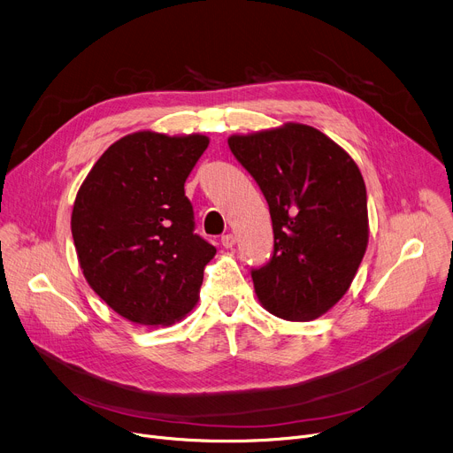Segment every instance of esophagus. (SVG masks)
Returning <instances> with one entry per match:
<instances>
[{
    "instance_id": "esophagus-1",
    "label": "esophagus",
    "mask_w": 453,
    "mask_h": 453,
    "mask_svg": "<svg viewBox=\"0 0 453 453\" xmlns=\"http://www.w3.org/2000/svg\"><path fill=\"white\" fill-rule=\"evenodd\" d=\"M222 245H224V248L226 250H233L234 248V242H236V238H234V234L233 233H227V234H224L222 236Z\"/></svg>"
}]
</instances>
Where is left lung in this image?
I'll return each instance as SVG.
<instances>
[{"label":"left lung","instance_id":"1","mask_svg":"<svg viewBox=\"0 0 453 453\" xmlns=\"http://www.w3.org/2000/svg\"><path fill=\"white\" fill-rule=\"evenodd\" d=\"M227 144L273 220V253L251 267L258 300L289 321L321 316L347 293L366 250V189L356 162L305 125L233 135Z\"/></svg>","mask_w":453,"mask_h":453}]
</instances>
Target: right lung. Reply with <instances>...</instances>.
I'll list each match as a JSON object with an SVG mask.
<instances>
[{
    "label": "right lung",
    "mask_w": 453,
    "mask_h": 453,
    "mask_svg": "<svg viewBox=\"0 0 453 453\" xmlns=\"http://www.w3.org/2000/svg\"><path fill=\"white\" fill-rule=\"evenodd\" d=\"M208 144L203 135H127L101 155L75 196L81 269L122 318L172 325L196 303L217 250L195 233L184 184Z\"/></svg>",
    "instance_id": "1"
}]
</instances>
